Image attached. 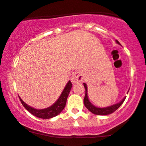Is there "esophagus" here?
Wrapping results in <instances>:
<instances>
[{"label": "esophagus", "instance_id": "1", "mask_svg": "<svg viewBox=\"0 0 146 146\" xmlns=\"http://www.w3.org/2000/svg\"><path fill=\"white\" fill-rule=\"evenodd\" d=\"M83 74L80 70L75 72L71 77V82L73 83H78L80 82H83Z\"/></svg>", "mask_w": 146, "mask_h": 146}]
</instances>
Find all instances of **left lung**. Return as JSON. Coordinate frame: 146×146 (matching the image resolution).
<instances>
[{
    "label": "left lung",
    "mask_w": 146,
    "mask_h": 146,
    "mask_svg": "<svg viewBox=\"0 0 146 146\" xmlns=\"http://www.w3.org/2000/svg\"><path fill=\"white\" fill-rule=\"evenodd\" d=\"M116 43H118V45L121 46V43L118 41V40H115ZM83 86H84L85 89H86V95H85V98L84 100H83V103H84L85 106L88 108V111H90V112L93 113V114H96V115H109V114H111L115 111L121 105L123 104V103L124 102V100H125V98L126 96L123 98L119 103H115V104L112 105V106H108V107H104V108H99V107H96L94 105L90 103V101L89 100L88 96V87L86 83H83ZM128 93V91L127 92Z\"/></svg>",
    "instance_id": "8db88e82"
}]
</instances>
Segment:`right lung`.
I'll list each match as a JSON object with an SVG mask.
<instances>
[{
    "mask_svg": "<svg viewBox=\"0 0 146 146\" xmlns=\"http://www.w3.org/2000/svg\"><path fill=\"white\" fill-rule=\"evenodd\" d=\"M71 88L72 83L70 82V80H69L67 84H66V86H65L64 89L62 91L61 94H60L58 99L52 106H49V107L44 109L34 108L31 107V106L26 104L20 98V96L19 98L22 105L24 106V108L26 109L28 112L31 113L32 115H35V116L38 117V118H43V119H49V118H53V117L58 115L63 111V108L66 106V101H67V98L68 96Z\"/></svg>",
    "mask_w": 146,
    "mask_h": 146,
    "instance_id": "right-lung-1",
    "label": "right lung"
}]
</instances>
